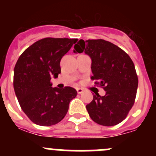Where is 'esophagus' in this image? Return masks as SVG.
Here are the masks:
<instances>
[{"label":"esophagus","instance_id":"esophagus-1","mask_svg":"<svg viewBox=\"0 0 156 156\" xmlns=\"http://www.w3.org/2000/svg\"><path fill=\"white\" fill-rule=\"evenodd\" d=\"M76 90H77V92H78V94H81V93H83V91H84V89H82V88H80V87H78Z\"/></svg>","mask_w":156,"mask_h":156}]
</instances>
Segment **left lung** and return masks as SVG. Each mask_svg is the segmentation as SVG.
Masks as SVG:
<instances>
[{
	"label": "left lung",
	"mask_w": 156,
	"mask_h": 156,
	"mask_svg": "<svg viewBox=\"0 0 156 156\" xmlns=\"http://www.w3.org/2000/svg\"><path fill=\"white\" fill-rule=\"evenodd\" d=\"M74 48V53L84 52L90 57L91 79L106 91L103 97L94 94L86 106L90 117L103 126L118 125L127 117L136 98L138 78L133 61L123 50L103 39H81Z\"/></svg>",
	"instance_id": "8db88e82"
}]
</instances>
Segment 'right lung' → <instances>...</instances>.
Instances as JSON below:
<instances>
[{
  "label": "right lung",
  "mask_w": 156,
  "mask_h": 156,
  "mask_svg": "<svg viewBox=\"0 0 156 156\" xmlns=\"http://www.w3.org/2000/svg\"><path fill=\"white\" fill-rule=\"evenodd\" d=\"M75 38L41 39L19 57L13 75V87L19 103L32 122L51 126L63 119L69 103L77 96L71 87H52L50 79L61 72L60 60Z\"/></svg>",
  "instance_id": "add662e5"
}]
</instances>
